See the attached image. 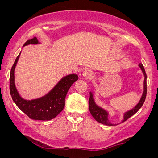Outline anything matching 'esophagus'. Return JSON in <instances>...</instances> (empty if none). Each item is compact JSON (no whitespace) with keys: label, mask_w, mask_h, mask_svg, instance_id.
Instances as JSON below:
<instances>
[{"label":"esophagus","mask_w":158,"mask_h":158,"mask_svg":"<svg viewBox=\"0 0 158 158\" xmlns=\"http://www.w3.org/2000/svg\"><path fill=\"white\" fill-rule=\"evenodd\" d=\"M92 75H93L92 72L89 70H84L83 73V75L85 77H86V78H90V77H92Z\"/></svg>","instance_id":"34e87169"}]
</instances>
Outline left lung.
<instances>
[{
    "mask_svg": "<svg viewBox=\"0 0 158 158\" xmlns=\"http://www.w3.org/2000/svg\"><path fill=\"white\" fill-rule=\"evenodd\" d=\"M139 68H141L142 73H143V74L144 75L143 94H142V98L139 101V103L137 104V106H136L135 108H133L131 110H129V111H127L126 113H124V119H123L122 122H125V121L128 119L129 118H130L131 116H133L134 114L137 113V112L139 110L140 108L142 106L144 101H145L146 95H147V81H146L147 75H146L145 70H144V66L142 65V64L139 63ZM88 104H89V110H90V114H91L93 117H94L97 122H100L103 124L109 125V126H112V125H114L113 124H111V123L109 122V119H108V116H109L108 112L106 111H105V110L102 109V108L99 107L98 106H97L96 104V103H95L94 101V96H93L92 92H90V98H89V102H88Z\"/></svg>",
    "mask_w": 158,
    "mask_h": 158,
    "instance_id": "1",
    "label": "left lung"
}]
</instances>
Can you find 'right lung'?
Wrapping results in <instances>:
<instances>
[{"instance_id": "add662e5", "label": "right lung", "mask_w": 158, "mask_h": 158, "mask_svg": "<svg viewBox=\"0 0 158 158\" xmlns=\"http://www.w3.org/2000/svg\"><path fill=\"white\" fill-rule=\"evenodd\" d=\"M36 44H40V42L36 37H34L27 40L23 46ZM20 54L17 56L10 73V94L13 101L19 109L31 119L42 121L52 119L64 109L67 93L71 85L78 79V76L75 74L66 75L45 96L31 101L25 100L19 94L14 83V70Z\"/></svg>"}]
</instances>
